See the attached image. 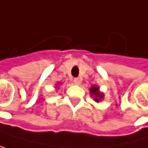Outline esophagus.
Here are the masks:
<instances>
[{
    "mask_svg": "<svg viewBox=\"0 0 148 148\" xmlns=\"http://www.w3.org/2000/svg\"><path fill=\"white\" fill-rule=\"evenodd\" d=\"M73 82H74V84H76V85H80L81 79H80L79 77H75L74 79H73Z\"/></svg>",
    "mask_w": 148,
    "mask_h": 148,
    "instance_id": "1",
    "label": "esophagus"
}]
</instances>
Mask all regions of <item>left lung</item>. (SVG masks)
I'll return each instance as SVG.
<instances>
[{
    "mask_svg": "<svg viewBox=\"0 0 148 148\" xmlns=\"http://www.w3.org/2000/svg\"><path fill=\"white\" fill-rule=\"evenodd\" d=\"M89 90H90L91 95L95 97L94 100H95V102L99 103V102L103 98V94L101 93V92L99 91V87H98L97 86H93Z\"/></svg>",
    "mask_w": 148,
    "mask_h": 148,
    "instance_id": "1",
    "label": "left lung"
}]
</instances>
